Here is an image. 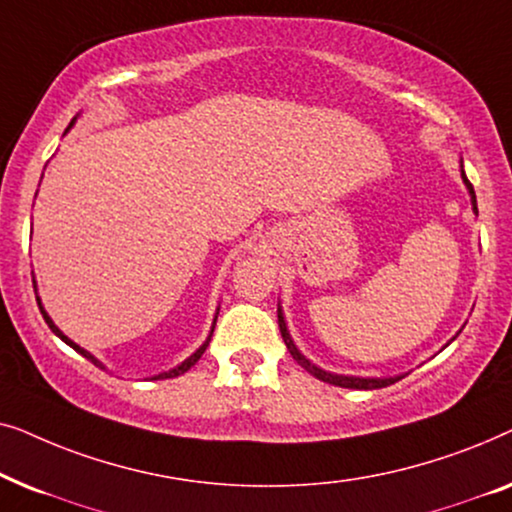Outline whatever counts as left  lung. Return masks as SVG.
Here are the masks:
<instances>
[{"label":"left lung","mask_w":512,"mask_h":512,"mask_svg":"<svg viewBox=\"0 0 512 512\" xmlns=\"http://www.w3.org/2000/svg\"><path fill=\"white\" fill-rule=\"evenodd\" d=\"M461 177H464V184L468 186V191H471V198H473V209L475 214H478V205H475V191H473V184L466 179V174L461 172ZM277 317H279V331H282V338L286 342V347H289V352L293 359H296L300 366H303L307 373H312L317 380L321 382H328V384H335V387H345V389H382V387H389V384H394L401 380V377H347V375H333V373H326V370H321L314 366L305 359L303 354L298 352L296 345H293L289 331H286V324H284V317H282V310H277Z\"/></svg>","instance_id":"1"}]
</instances>
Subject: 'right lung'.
<instances>
[{
    "instance_id": "1",
    "label": "right lung",
    "mask_w": 512,
    "mask_h": 512,
    "mask_svg": "<svg viewBox=\"0 0 512 512\" xmlns=\"http://www.w3.org/2000/svg\"><path fill=\"white\" fill-rule=\"evenodd\" d=\"M72 123H74V121H72ZM37 303H39V300H37ZM39 310H41V314H44V319H46V324H48V328H51V331H53L55 335H58V338H60V340H65L69 347H72V349H76V352H79L81 356H86V359H88V361H93V363H95V366H100V368H102V363H100V361H97L93 354H88V352H86V349H81L79 345H76V342H72V340H69V338H67V335H65V333H62L58 326H55V324H53V321H51V317H48V314H46V310H44V307H41V303H39ZM212 333H214V328H212ZM212 333H209V338L205 340V345H202V347L198 349V352H195L193 356H188V359H186L184 363H181V366H177V368H172V370H167V373H160V375L156 377V380H167V377H179V375H184V373H186V370H191V368L195 366V363H198V361H200V356H202V354H205V349H207V345H209V340H212Z\"/></svg>"
}]
</instances>
